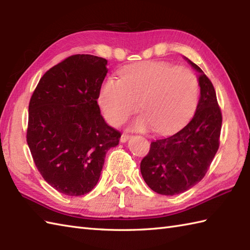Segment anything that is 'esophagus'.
<instances>
[{"mask_svg": "<svg viewBox=\"0 0 250 250\" xmlns=\"http://www.w3.org/2000/svg\"><path fill=\"white\" fill-rule=\"evenodd\" d=\"M131 135L130 134H126V133H122L121 134V137H120V142L121 143H125V142H126L129 140V137H130Z\"/></svg>", "mask_w": 250, "mask_h": 250, "instance_id": "1", "label": "esophagus"}]
</instances>
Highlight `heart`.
I'll use <instances>...</instances> for the list:
<instances>
[{"label": "heart", "instance_id": "b5f03b06", "mask_svg": "<svg viewBox=\"0 0 250 250\" xmlns=\"http://www.w3.org/2000/svg\"><path fill=\"white\" fill-rule=\"evenodd\" d=\"M119 76L106 79L99 94L105 118L113 125L124 122L141 104L144 113L134 128L152 126L167 134L182 128L198 106L199 78L189 68L166 61H144L124 67Z\"/></svg>", "mask_w": 250, "mask_h": 250}]
</instances>
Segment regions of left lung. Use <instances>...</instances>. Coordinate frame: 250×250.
I'll return each mask as SVG.
<instances>
[{
    "label": "left lung",
    "instance_id": "obj_1",
    "mask_svg": "<svg viewBox=\"0 0 250 250\" xmlns=\"http://www.w3.org/2000/svg\"><path fill=\"white\" fill-rule=\"evenodd\" d=\"M188 62L200 73L201 97L193 118L177 133L151 142L141 162L148 187L163 195L183 193L201 182L220 144L222 115L215 88L195 63Z\"/></svg>",
    "mask_w": 250,
    "mask_h": 250
}]
</instances>
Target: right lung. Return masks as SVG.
<instances>
[{"mask_svg":"<svg viewBox=\"0 0 250 250\" xmlns=\"http://www.w3.org/2000/svg\"><path fill=\"white\" fill-rule=\"evenodd\" d=\"M107 60L74 55L47 71L32 94L26 129L32 158L59 192L78 196L99 182L106 152L119 144L98 105Z\"/></svg>","mask_w":250,"mask_h":250,"instance_id":"obj_1","label":"right lung"}]
</instances>
